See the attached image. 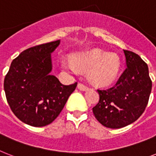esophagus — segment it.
Wrapping results in <instances>:
<instances>
[{
  "label": "esophagus",
  "mask_w": 156,
  "mask_h": 156,
  "mask_svg": "<svg viewBox=\"0 0 156 156\" xmlns=\"http://www.w3.org/2000/svg\"><path fill=\"white\" fill-rule=\"evenodd\" d=\"M78 88L80 90H82V91H86V90H87L89 89V88H88V87L85 86V85L82 84V83H78Z\"/></svg>",
  "instance_id": "1"
}]
</instances>
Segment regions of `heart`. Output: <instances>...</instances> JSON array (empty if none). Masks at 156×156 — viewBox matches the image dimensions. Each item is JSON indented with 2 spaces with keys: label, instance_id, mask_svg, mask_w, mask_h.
I'll use <instances>...</instances> for the list:
<instances>
[{
  "label": "heart",
  "instance_id": "1",
  "mask_svg": "<svg viewBox=\"0 0 156 156\" xmlns=\"http://www.w3.org/2000/svg\"><path fill=\"white\" fill-rule=\"evenodd\" d=\"M61 67L70 74L87 72V78L96 87H107L117 78L121 69L119 57L96 49L86 53L74 54L72 61H62Z\"/></svg>",
  "mask_w": 156,
  "mask_h": 156
}]
</instances>
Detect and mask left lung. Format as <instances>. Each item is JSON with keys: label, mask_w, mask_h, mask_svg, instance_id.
Returning <instances> with one entry per match:
<instances>
[{"label": "left lung", "mask_w": 156, "mask_h": 156, "mask_svg": "<svg viewBox=\"0 0 156 156\" xmlns=\"http://www.w3.org/2000/svg\"><path fill=\"white\" fill-rule=\"evenodd\" d=\"M123 52L126 69L115 86L98 90L99 101L93 107L96 119L108 128H122L136 121L146 109L152 87L147 63L134 52Z\"/></svg>", "instance_id": "1"}]
</instances>
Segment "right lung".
I'll return each instance as SVG.
<instances>
[{
    "label": "right lung",
    "instance_id": "1",
    "mask_svg": "<svg viewBox=\"0 0 156 156\" xmlns=\"http://www.w3.org/2000/svg\"><path fill=\"white\" fill-rule=\"evenodd\" d=\"M60 40L29 48L13 59L4 81L7 102L21 122L33 126L51 123L75 90L51 75V54Z\"/></svg>",
    "mask_w": 156,
    "mask_h": 156
}]
</instances>
